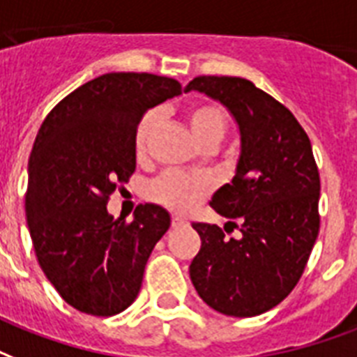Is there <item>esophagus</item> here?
I'll use <instances>...</instances> for the list:
<instances>
[{
    "label": "esophagus",
    "instance_id": "1",
    "mask_svg": "<svg viewBox=\"0 0 357 357\" xmlns=\"http://www.w3.org/2000/svg\"><path fill=\"white\" fill-rule=\"evenodd\" d=\"M171 225H173V227H175V229H178V227H186L188 222H186V220H184V218L173 216V220H171Z\"/></svg>",
    "mask_w": 357,
    "mask_h": 357
}]
</instances>
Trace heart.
<instances>
[{
	"label": "heart",
	"instance_id": "heart-1",
	"mask_svg": "<svg viewBox=\"0 0 357 357\" xmlns=\"http://www.w3.org/2000/svg\"><path fill=\"white\" fill-rule=\"evenodd\" d=\"M186 121L190 132L203 149H216L227 134V113L218 104H195L186 112ZM158 123V115L154 112L147 113L141 119L135 130V153L143 154L147 143ZM212 190V182L204 175H186L169 171L158 176L149 186V197L156 203L164 204L175 212H188L204 199Z\"/></svg>",
	"mask_w": 357,
	"mask_h": 357
}]
</instances>
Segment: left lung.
Returning <instances> with one entry per match:
<instances>
[{"label":"left lung","instance_id":"obj_1","mask_svg":"<svg viewBox=\"0 0 357 357\" xmlns=\"http://www.w3.org/2000/svg\"><path fill=\"white\" fill-rule=\"evenodd\" d=\"M184 91L222 102L240 132L233 181L212 195L210 206L236 221L227 223L242 236L227 238L218 225L192 223L201 250L190 278L218 313H266L296 287L319 236L320 176L311 141L296 117L250 79L199 76Z\"/></svg>","mask_w":357,"mask_h":357}]
</instances>
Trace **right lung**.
Here are the masks:
<instances>
[{"instance_id": "obj_1", "label": "right lung", "mask_w": 357, "mask_h": 357, "mask_svg": "<svg viewBox=\"0 0 357 357\" xmlns=\"http://www.w3.org/2000/svg\"><path fill=\"white\" fill-rule=\"evenodd\" d=\"M182 93L173 78L112 73L65 96L44 119L27 164L26 218L37 261L66 303L112 317L132 305L154 245L171 225L160 204L113 218L107 199L135 171L147 109Z\"/></svg>"}]
</instances>
